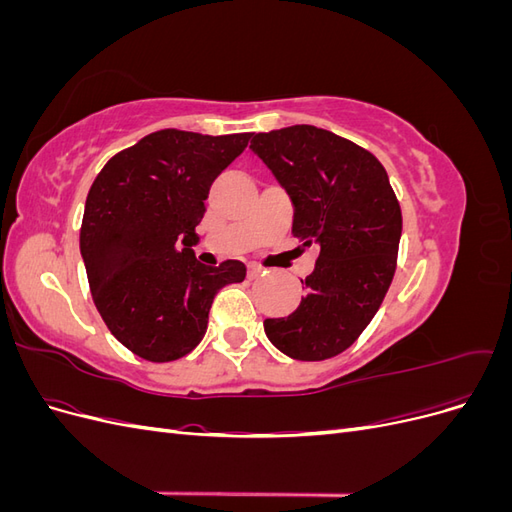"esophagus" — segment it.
Masks as SVG:
<instances>
[{
    "label": "esophagus",
    "instance_id": "34e87169",
    "mask_svg": "<svg viewBox=\"0 0 512 512\" xmlns=\"http://www.w3.org/2000/svg\"><path fill=\"white\" fill-rule=\"evenodd\" d=\"M260 273H265V271H262V267H258V265H247V277H250V280H256V277H258Z\"/></svg>",
    "mask_w": 512,
    "mask_h": 512
}]
</instances>
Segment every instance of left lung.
<instances>
[{
    "label": "left lung",
    "mask_w": 512,
    "mask_h": 512,
    "mask_svg": "<svg viewBox=\"0 0 512 512\" xmlns=\"http://www.w3.org/2000/svg\"><path fill=\"white\" fill-rule=\"evenodd\" d=\"M250 149L290 196L292 235L320 247L301 305L267 318L265 333L290 359H331L356 342L393 282L401 209L389 175L367 149L316 126L254 134Z\"/></svg>",
    "instance_id": "8db88e82"
}]
</instances>
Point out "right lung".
<instances>
[{"instance_id": "obj_1", "label": "right lung", "mask_w": 512, "mask_h": 512, "mask_svg": "<svg viewBox=\"0 0 512 512\" xmlns=\"http://www.w3.org/2000/svg\"><path fill=\"white\" fill-rule=\"evenodd\" d=\"M250 136L153 132L108 160L91 185L81 226L91 297L108 331L145 361L192 352L215 294L245 280L243 262L207 267L192 245L211 183Z\"/></svg>"}]
</instances>
